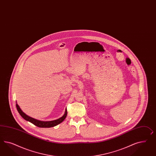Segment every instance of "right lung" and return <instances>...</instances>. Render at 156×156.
Wrapping results in <instances>:
<instances>
[{"label":"right lung","instance_id":"add662e5","mask_svg":"<svg viewBox=\"0 0 156 156\" xmlns=\"http://www.w3.org/2000/svg\"><path fill=\"white\" fill-rule=\"evenodd\" d=\"M16 108H17V111L19 112V113L21 115V117L24 119L25 120L28 121L30 122H32V124H34V125L40 128H51V127H53V126H56L58 124H60L61 122H62L63 120L65 119V118L67 116V110L66 109L65 110V112L63 115V116L61 118H59L57 120H53V121H49V122H44V121H40L38 120L37 119H35L34 118H31L29 116L27 115L26 114L23 112L21 110V108H20V107L16 103Z\"/></svg>","mask_w":156,"mask_h":156}]
</instances>
